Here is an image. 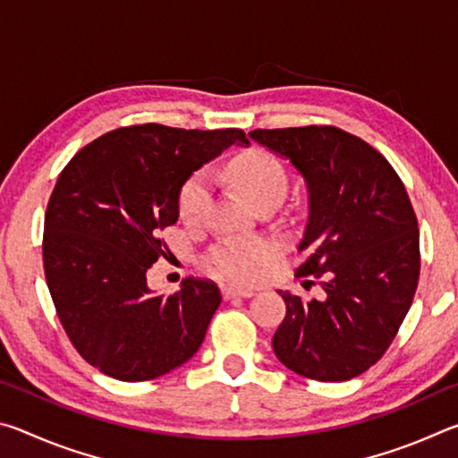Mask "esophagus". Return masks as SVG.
Instances as JSON below:
<instances>
[{
  "mask_svg": "<svg viewBox=\"0 0 458 458\" xmlns=\"http://www.w3.org/2000/svg\"><path fill=\"white\" fill-rule=\"evenodd\" d=\"M224 299H250L254 291L252 289H244V286H224Z\"/></svg>",
  "mask_w": 458,
  "mask_h": 458,
  "instance_id": "34e87169",
  "label": "esophagus"
}]
</instances>
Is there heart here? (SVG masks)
Here are the masks:
<instances>
[{
  "label": "heart",
  "instance_id": "obj_1",
  "mask_svg": "<svg viewBox=\"0 0 458 458\" xmlns=\"http://www.w3.org/2000/svg\"><path fill=\"white\" fill-rule=\"evenodd\" d=\"M226 177L252 201L267 196H283L286 188V172L281 161L265 149L244 151L226 165ZM212 193V177L208 172H196L188 177L180 191V214L183 220H198L206 210ZM275 259V248L260 238L224 240L210 254V268L230 281L248 283L260 275Z\"/></svg>",
  "mask_w": 458,
  "mask_h": 458
}]
</instances>
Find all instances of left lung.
Here are the masks:
<instances>
[{"label":"left lung","mask_w":458,"mask_h":458,"mask_svg":"<svg viewBox=\"0 0 458 458\" xmlns=\"http://www.w3.org/2000/svg\"><path fill=\"white\" fill-rule=\"evenodd\" d=\"M248 137L305 180L299 252L307 260L297 275H315L323 289L311 301L278 291L286 315L273 350L294 374L345 382L382 358L412 305L420 236L406 188L384 155L337 127L257 129Z\"/></svg>","instance_id":"1"}]
</instances>
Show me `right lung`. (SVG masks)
I'll list each match as a JSON object with an SVG mask.
<instances>
[{
    "label": "right lung",
    "mask_w": 458,
    "mask_h": 458,
    "mask_svg": "<svg viewBox=\"0 0 458 458\" xmlns=\"http://www.w3.org/2000/svg\"><path fill=\"white\" fill-rule=\"evenodd\" d=\"M244 131L135 125L111 131L74 155L56 182L44 220L46 283L58 319L84 360L121 382L167 374L199 350L220 289L185 278L159 294L147 270L180 218L188 177Z\"/></svg>",
    "instance_id": "obj_1"
}]
</instances>
